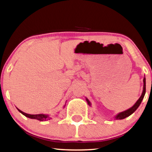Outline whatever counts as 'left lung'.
Instances as JSON below:
<instances>
[{
    "mask_svg": "<svg viewBox=\"0 0 152 152\" xmlns=\"http://www.w3.org/2000/svg\"><path fill=\"white\" fill-rule=\"evenodd\" d=\"M143 91H142V95H141L140 97L138 99V100L136 102H135V104L132 106V107H130L128 110H127L124 111H122V112H120L117 114V115L114 117V118L115 119H125L126 118H127V117H129V115H131L133 113H134L135 110H137L139 107L140 105L141 104V103H142V100L143 99V97H144V95L145 94V77H144V78H143ZM86 101L87 103H88V105L89 106H91V102H89V100L87 99L86 97Z\"/></svg>",
    "mask_w": 152,
    "mask_h": 152,
    "instance_id": "1",
    "label": "left lung"
}]
</instances>
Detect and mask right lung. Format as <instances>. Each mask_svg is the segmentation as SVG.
I'll return each mask as SVG.
<instances>
[{"mask_svg": "<svg viewBox=\"0 0 152 152\" xmlns=\"http://www.w3.org/2000/svg\"><path fill=\"white\" fill-rule=\"evenodd\" d=\"M65 104H66V103H65ZM65 105H64L63 108H65ZM17 109L20 113H21L23 114V115L26 116V118H31V119H37V120L41 121H46V120H48V119H51V118H50L49 115H46V114H36V115H31V114H28V113H26L25 112H23V111L20 110L19 109H18L17 107Z\"/></svg>", "mask_w": 152, "mask_h": 152, "instance_id": "1", "label": "right lung"}]
</instances>
